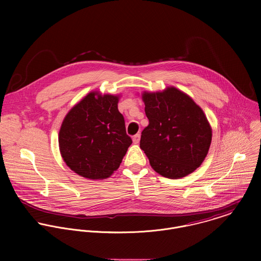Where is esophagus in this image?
I'll return each mask as SVG.
<instances>
[{"mask_svg":"<svg viewBox=\"0 0 261 261\" xmlns=\"http://www.w3.org/2000/svg\"><path fill=\"white\" fill-rule=\"evenodd\" d=\"M140 139H141V135H140V134H137V135H135V136H134L133 141H134V143H135V144H139Z\"/></svg>","mask_w":261,"mask_h":261,"instance_id":"34e87169","label":"esophagus"}]
</instances>
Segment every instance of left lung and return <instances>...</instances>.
<instances>
[{"instance_id": "obj_1", "label": "left lung", "mask_w": 261, "mask_h": 261, "mask_svg": "<svg viewBox=\"0 0 261 261\" xmlns=\"http://www.w3.org/2000/svg\"><path fill=\"white\" fill-rule=\"evenodd\" d=\"M149 125L141 137V149L151 168L169 179H180L203 163L211 145L212 130L204 112L175 87L144 92Z\"/></svg>"}]
</instances>
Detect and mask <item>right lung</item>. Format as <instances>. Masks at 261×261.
Listing matches in <instances>:
<instances>
[{"label": "right lung", "mask_w": 261, "mask_h": 261, "mask_svg": "<svg viewBox=\"0 0 261 261\" xmlns=\"http://www.w3.org/2000/svg\"><path fill=\"white\" fill-rule=\"evenodd\" d=\"M117 102V96L90 92L65 116L58 138L60 152L79 176L109 178L132 145Z\"/></svg>", "instance_id": "right-lung-1"}]
</instances>
